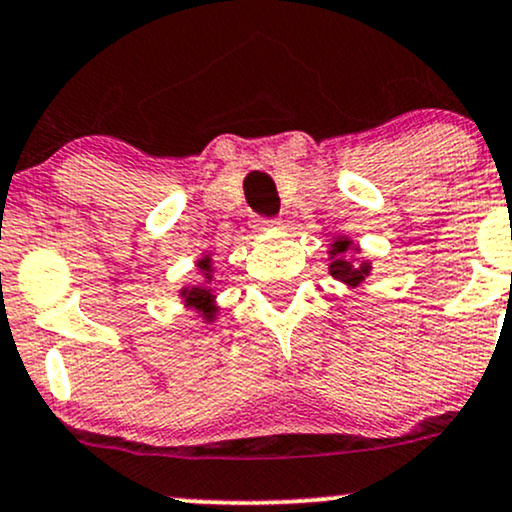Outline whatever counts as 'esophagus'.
Returning a JSON list of instances; mask_svg holds the SVG:
<instances>
[{"instance_id":"obj_1","label":"esophagus","mask_w":512,"mask_h":512,"mask_svg":"<svg viewBox=\"0 0 512 512\" xmlns=\"http://www.w3.org/2000/svg\"><path fill=\"white\" fill-rule=\"evenodd\" d=\"M270 225H280V220L278 218H256L254 220L256 230H266V227H270Z\"/></svg>"}]
</instances>
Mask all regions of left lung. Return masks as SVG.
Listing matches in <instances>:
<instances>
[{"mask_svg": "<svg viewBox=\"0 0 512 512\" xmlns=\"http://www.w3.org/2000/svg\"><path fill=\"white\" fill-rule=\"evenodd\" d=\"M347 246H350L347 239H342V242H335V254H338V256L345 254ZM330 273H333V278L347 282V285H359V282L364 280V275H369V266L362 263L359 268H354L352 263L345 261V258H335V261L330 263Z\"/></svg>", "mask_w": 512, "mask_h": 512, "instance_id": "1", "label": "left lung"}]
</instances>
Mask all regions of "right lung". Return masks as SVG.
I'll use <instances>...</instances> for the list:
<instances>
[{
    "label": "right lung",
    "instance_id": "obj_1",
    "mask_svg": "<svg viewBox=\"0 0 512 512\" xmlns=\"http://www.w3.org/2000/svg\"><path fill=\"white\" fill-rule=\"evenodd\" d=\"M201 268L206 270V275H208V258L206 261L201 263ZM186 292V302L189 304H194L196 309H201L203 314H208V318H210V299H213V294H210V290L208 287H191V290H184Z\"/></svg>",
    "mask_w": 512,
    "mask_h": 512
}]
</instances>
